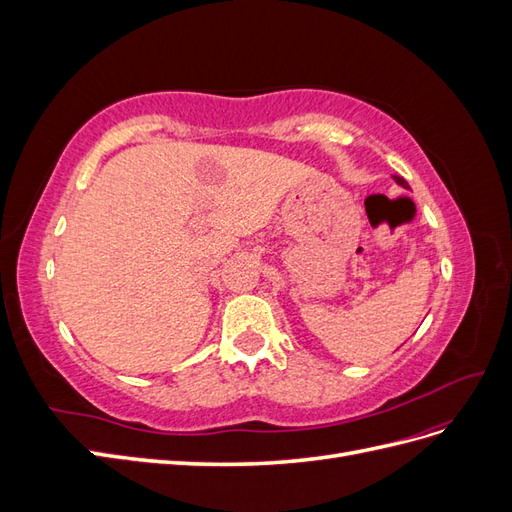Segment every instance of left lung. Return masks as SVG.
<instances>
[{
  "instance_id": "1",
  "label": "left lung",
  "mask_w": 512,
  "mask_h": 512,
  "mask_svg": "<svg viewBox=\"0 0 512 512\" xmlns=\"http://www.w3.org/2000/svg\"><path fill=\"white\" fill-rule=\"evenodd\" d=\"M393 177H395V181L401 185V188H408V183H406L404 177H397V175H393Z\"/></svg>"
}]
</instances>
